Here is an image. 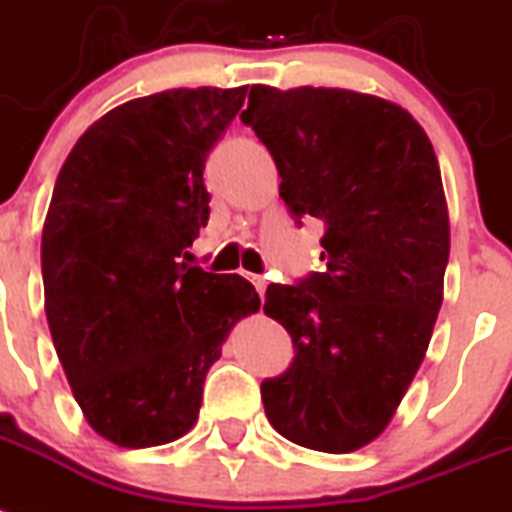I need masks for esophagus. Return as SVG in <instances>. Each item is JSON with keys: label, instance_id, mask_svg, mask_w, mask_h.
I'll list each match as a JSON object with an SVG mask.
<instances>
[{"label": "esophagus", "instance_id": "obj_1", "mask_svg": "<svg viewBox=\"0 0 512 512\" xmlns=\"http://www.w3.org/2000/svg\"><path fill=\"white\" fill-rule=\"evenodd\" d=\"M251 282H253V287L259 290V295H264V290H266V285H269V282H266L264 277H256V274H251Z\"/></svg>", "mask_w": 512, "mask_h": 512}]
</instances>
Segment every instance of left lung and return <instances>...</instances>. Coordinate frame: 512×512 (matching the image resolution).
<instances>
[{
  "label": "left lung",
  "mask_w": 512,
  "mask_h": 512,
  "mask_svg": "<svg viewBox=\"0 0 512 512\" xmlns=\"http://www.w3.org/2000/svg\"><path fill=\"white\" fill-rule=\"evenodd\" d=\"M240 120L280 172L295 217L327 225L324 272L266 287L293 366L261 384L295 445L353 453L379 437L424 361L450 256L437 154L413 114L350 88L251 86Z\"/></svg>",
  "instance_id": "1"
}]
</instances>
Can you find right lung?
<instances>
[{"mask_svg": "<svg viewBox=\"0 0 512 512\" xmlns=\"http://www.w3.org/2000/svg\"><path fill=\"white\" fill-rule=\"evenodd\" d=\"M243 101L246 86L125 101L80 135L54 183L46 322L83 418L117 447L188 434L232 327L261 308L238 274L180 261L209 222L206 156Z\"/></svg>", "mask_w": 512, "mask_h": 512, "instance_id": "1", "label": "right lung"}]
</instances>
